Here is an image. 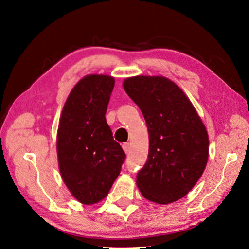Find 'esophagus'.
I'll return each instance as SVG.
<instances>
[{
    "label": "esophagus",
    "instance_id": "obj_1",
    "mask_svg": "<svg viewBox=\"0 0 249 249\" xmlns=\"http://www.w3.org/2000/svg\"><path fill=\"white\" fill-rule=\"evenodd\" d=\"M122 147H123V150L125 151L126 155H128L129 151H130V146H129V143H127V142H126V143H123V146H122Z\"/></svg>",
    "mask_w": 249,
    "mask_h": 249
}]
</instances>
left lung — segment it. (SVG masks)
I'll return each instance as SVG.
<instances>
[{
	"label": "left lung",
	"mask_w": 249,
	"mask_h": 249,
	"mask_svg": "<svg viewBox=\"0 0 249 249\" xmlns=\"http://www.w3.org/2000/svg\"><path fill=\"white\" fill-rule=\"evenodd\" d=\"M146 120L149 155L136 184L146 199L168 205L187 195L206 169L209 136L185 92L164 76L139 75L123 81Z\"/></svg>",
	"instance_id": "obj_1"
}]
</instances>
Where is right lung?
<instances>
[{"label": "right lung", "instance_id": "right-lung-1", "mask_svg": "<svg viewBox=\"0 0 249 249\" xmlns=\"http://www.w3.org/2000/svg\"><path fill=\"white\" fill-rule=\"evenodd\" d=\"M114 83L109 75H86L71 89L61 113L58 169L66 187L83 205L105 199L125 159L106 120Z\"/></svg>", "mask_w": 249, "mask_h": 249}]
</instances>
